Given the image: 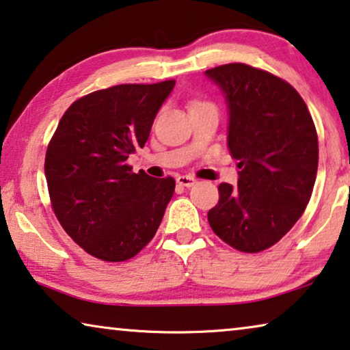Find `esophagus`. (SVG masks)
Instances as JSON below:
<instances>
[{"mask_svg":"<svg viewBox=\"0 0 350 350\" xmlns=\"http://www.w3.org/2000/svg\"><path fill=\"white\" fill-rule=\"evenodd\" d=\"M176 183H178L180 186L191 187V186L196 185V178H194V176H191V175H180L178 178H176Z\"/></svg>","mask_w":350,"mask_h":350,"instance_id":"obj_1","label":"esophagus"}]
</instances>
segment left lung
<instances>
[{
  "label": "left lung",
  "mask_w": 350,
  "mask_h": 350,
  "mask_svg": "<svg viewBox=\"0 0 350 350\" xmlns=\"http://www.w3.org/2000/svg\"><path fill=\"white\" fill-rule=\"evenodd\" d=\"M229 109L227 146L238 161V186L221 183L208 211L215 234L243 252H260L300 219L317 175L314 121L297 90L243 63L205 70Z\"/></svg>",
  "instance_id": "8db88e82"
}]
</instances>
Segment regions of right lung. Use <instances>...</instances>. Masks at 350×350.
Masks as SVG:
<instances>
[{"label": "right lung", "mask_w": 350, "mask_h": 350, "mask_svg": "<svg viewBox=\"0 0 350 350\" xmlns=\"http://www.w3.org/2000/svg\"><path fill=\"white\" fill-rule=\"evenodd\" d=\"M175 80L116 85L75 100L45 154V178L59 224L88 254L105 262L134 257L151 241L175 180L134 174L129 154L148 140Z\"/></svg>", "instance_id": "add662e5"}]
</instances>
